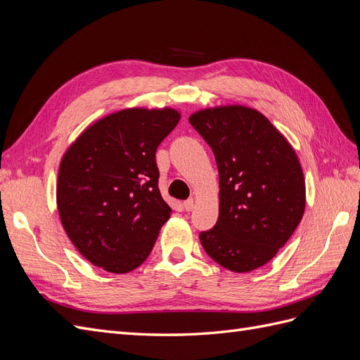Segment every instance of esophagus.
<instances>
[{
    "mask_svg": "<svg viewBox=\"0 0 360 360\" xmlns=\"http://www.w3.org/2000/svg\"><path fill=\"white\" fill-rule=\"evenodd\" d=\"M184 210H186V212H192L193 209H195V200L193 198H189V200H186V201H184Z\"/></svg>",
    "mask_w": 360,
    "mask_h": 360,
    "instance_id": "esophagus-1",
    "label": "esophagus"
}]
</instances>
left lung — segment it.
Listing matches in <instances>:
<instances>
[{"label":"left lung","instance_id":"1","mask_svg":"<svg viewBox=\"0 0 360 360\" xmlns=\"http://www.w3.org/2000/svg\"><path fill=\"white\" fill-rule=\"evenodd\" d=\"M189 123L212 147L219 171V217L200 233L204 250L237 274L264 266L304 212L296 153L263 114L246 106L198 111Z\"/></svg>","mask_w":360,"mask_h":360}]
</instances>
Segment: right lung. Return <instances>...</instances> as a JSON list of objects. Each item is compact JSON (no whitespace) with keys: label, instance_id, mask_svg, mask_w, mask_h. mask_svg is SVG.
Returning a JSON list of instances; mask_svg holds the SVG:
<instances>
[{"label":"right lung","instance_id":"add662e5","mask_svg":"<svg viewBox=\"0 0 360 360\" xmlns=\"http://www.w3.org/2000/svg\"><path fill=\"white\" fill-rule=\"evenodd\" d=\"M179 120L169 108L118 111L86 129L63 156L60 219L94 266L127 274L150 255L171 216L158 188L156 150Z\"/></svg>","mask_w":360,"mask_h":360}]
</instances>
